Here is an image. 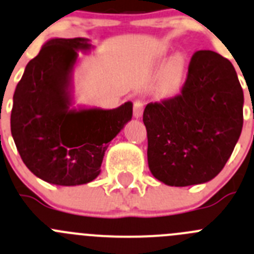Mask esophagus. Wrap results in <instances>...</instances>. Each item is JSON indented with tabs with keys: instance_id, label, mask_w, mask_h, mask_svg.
<instances>
[{
	"instance_id": "obj_1",
	"label": "esophagus",
	"mask_w": 254,
	"mask_h": 254,
	"mask_svg": "<svg viewBox=\"0 0 254 254\" xmlns=\"http://www.w3.org/2000/svg\"><path fill=\"white\" fill-rule=\"evenodd\" d=\"M143 110H144V102L141 101V100H136V101L134 102V116H135L136 119L140 118V116L143 115Z\"/></svg>"
}]
</instances>
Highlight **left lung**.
<instances>
[{"mask_svg": "<svg viewBox=\"0 0 254 254\" xmlns=\"http://www.w3.org/2000/svg\"><path fill=\"white\" fill-rule=\"evenodd\" d=\"M243 104L232 63L211 50L196 52L181 93L144 110L152 175L176 187L218 176L241 136Z\"/></svg>", "mask_w": 254, "mask_h": 254, "instance_id": "left-lung-1", "label": "left lung"}]
</instances>
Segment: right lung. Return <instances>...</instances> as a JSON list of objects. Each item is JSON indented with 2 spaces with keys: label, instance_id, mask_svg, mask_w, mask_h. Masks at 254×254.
<instances>
[{
  "label": "right lung",
  "instance_id": "1",
  "mask_svg": "<svg viewBox=\"0 0 254 254\" xmlns=\"http://www.w3.org/2000/svg\"><path fill=\"white\" fill-rule=\"evenodd\" d=\"M86 38L50 39L27 63L13 93L11 134L25 166L43 181H93L110 141L131 120L132 104L113 110L72 109V76Z\"/></svg>",
  "mask_w": 254,
  "mask_h": 254
}]
</instances>
